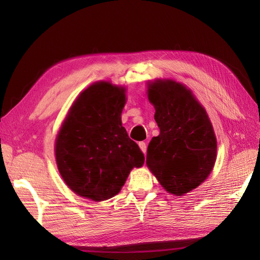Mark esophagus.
<instances>
[{"label":"esophagus","mask_w":260,"mask_h":260,"mask_svg":"<svg viewBox=\"0 0 260 260\" xmlns=\"http://www.w3.org/2000/svg\"><path fill=\"white\" fill-rule=\"evenodd\" d=\"M139 147L141 149V151H142L143 153L147 152V144H146V142H139Z\"/></svg>","instance_id":"34e87169"}]
</instances>
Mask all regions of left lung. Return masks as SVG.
I'll use <instances>...</instances> for the list:
<instances>
[{"instance_id": "8db88e82", "label": "left lung", "mask_w": 260, "mask_h": 260, "mask_svg": "<svg viewBox=\"0 0 260 260\" xmlns=\"http://www.w3.org/2000/svg\"><path fill=\"white\" fill-rule=\"evenodd\" d=\"M159 135L147 150V166L167 192L183 196L201 186L217 159V138L209 114L190 88L173 79L147 82Z\"/></svg>"}]
</instances>
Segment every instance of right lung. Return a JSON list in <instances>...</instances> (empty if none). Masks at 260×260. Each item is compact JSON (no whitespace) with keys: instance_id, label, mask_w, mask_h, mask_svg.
<instances>
[{"instance_id":"add662e5","label":"right lung","mask_w":260,"mask_h":260,"mask_svg":"<svg viewBox=\"0 0 260 260\" xmlns=\"http://www.w3.org/2000/svg\"><path fill=\"white\" fill-rule=\"evenodd\" d=\"M126 87L96 81L74 100L55 140V158L65 184L83 199L102 202L121 190L144 156L125 127Z\"/></svg>"}]
</instances>
